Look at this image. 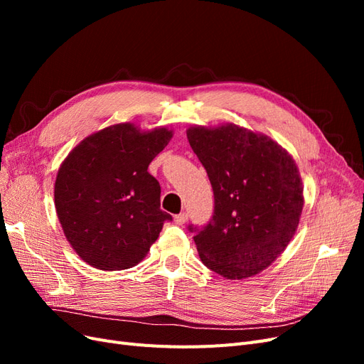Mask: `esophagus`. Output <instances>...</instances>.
<instances>
[{"label":"esophagus","instance_id":"obj_1","mask_svg":"<svg viewBox=\"0 0 364 364\" xmlns=\"http://www.w3.org/2000/svg\"><path fill=\"white\" fill-rule=\"evenodd\" d=\"M186 220H188V215H186L185 213L178 214V215H174V223H176V225H179V226L185 225V223H186Z\"/></svg>","mask_w":364,"mask_h":364}]
</instances>
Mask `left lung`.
<instances>
[{
	"label": "left lung",
	"instance_id": "obj_1",
	"mask_svg": "<svg viewBox=\"0 0 364 364\" xmlns=\"http://www.w3.org/2000/svg\"><path fill=\"white\" fill-rule=\"evenodd\" d=\"M190 146L214 191V215L190 226L202 262L226 279L267 269L291 241L304 208V185L290 153L270 136L237 124L191 126Z\"/></svg>",
	"mask_w": 364,
	"mask_h": 364
}]
</instances>
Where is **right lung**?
<instances>
[{"instance_id":"obj_1","label":"right lung","mask_w":364,"mask_h":364,"mask_svg":"<svg viewBox=\"0 0 364 364\" xmlns=\"http://www.w3.org/2000/svg\"><path fill=\"white\" fill-rule=\"evenodd\" d=\"M173 130L119 123L86 136L54 183V206L68 243L98 270H124L144 259L171 215L161 209L159 182L147 171Z\"/></svg>"}]
</instances>
